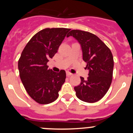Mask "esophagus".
Returning a JSON list of instances; mask_svg holds the SVG:
<instances>
[{"mask_svg": "<svg viewBox=\"0 0 133 133\" xmlns=\"http://www.w3.org/2000/svg\"><path fill=\"white\" fill-rule=\"evenodd\" d=\"M66 75H67L68 77H70V76L72 75V74L70 72H66Z\"/></svg>", "mask_w": 133, "mask_h": 133, "instance_id": "obj_1", "label": "esophagus"}]
</instances>
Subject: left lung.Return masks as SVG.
<instances>
[{
    "label": "left lung",
    "mask_w": 133,
    "mask_h": 133,
    "mask_svg": "<svg viewBox=\"0 0 133 133\" xmlns=\"http://www.w3.org/2000/svg\"><path fill=\"white\" fill-rule=\"evenodd\" d=\"M72 36L81 44L83 58L89 70L87 79L81 77V84L75 87L76 95L87 103H96L106 95L112 83L114 61L112 52L98 36L89 32L72 30Z\"/></svg>",
    "instance_id": "left-lung-1"
}]
</instances>
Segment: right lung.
Returning a JSON list of instances; mask_svg holds the SVG:
<instances>
[{"instance_id":"right-lung-1","label":"right lung","mask_w":133,"mask_h":133,"mask_svg":"<svg viewBox=\"0 0 133 133\" xmlns=\"http://www.w3.org/2000/svg\"><path fill=\"white\" fill-rule=\"evenodd\" d=\"M70 29H44L29 41L18 62L21 81L27 93L36 103H52L58 97V91L64 83L65 70L55 72L47 63L57 52Z\"/></svg>"}]
</instances>
